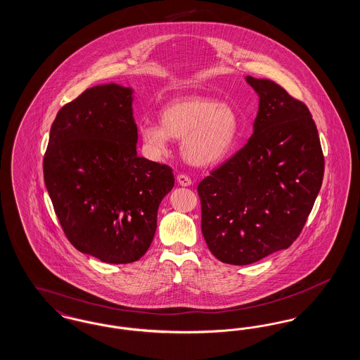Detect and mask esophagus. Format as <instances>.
<instances>
[{
	"mask_svg": "<svg viewBox=\"0 0 360 360\" xmlns=\"http://www.w3.org/2000/svg\"><path fill=\"white\" fill-rule=\"evenodd\" d=\"M176 181H178V184L181 186H190L191 185V179H190V176H188L186 174H179L176 176Z\"/></svg>",
	"mask_w": 360,
	"mask_h": 360,
	"instance_id": "esophagus-1",
	"label": "esophagus"
}]
</instances>
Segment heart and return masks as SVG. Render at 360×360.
<instances>
[{
	"label": "heart",
	"instance_id": "b5f03b06",
	"mask_svg": "<svg viewBox=\"0 0 360 360\" xmlns=\"http://www.w3.org/2000/svg\"><path fill=\"white\" fill-rule=\"evenodd\" d=\"M144 147L162 155L170 137L181 140V153L194 166H210L231 153L239 134V117L229 103L186 97L167 103L160 124L144 121L139 128Z\"/></svg>",
	"mask_w": 360,
	"mask_h": 360
}]
</instances>
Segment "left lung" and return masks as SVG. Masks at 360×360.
<instances>
[{"instance_id":"1","label":"left lung","mask_w":360,"mask_h":360,"mask_svg":"<svg viewBox=\"0 0 360 360\" xmlns=\"http://www.w3.org/2000/svg\"><path fill=\"white\" fill-rule=\"evenodd\" d=\"M245 79L259 94L254 134L197 188L207 248L236 266L290 247L324 176V155L308 106L271 79Z\"/></svg>"}]
</instances>
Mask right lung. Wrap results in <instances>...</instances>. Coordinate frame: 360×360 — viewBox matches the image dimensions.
Instances as JSON below:
<instances>
[{"mask_svg":"<svg viewBox=\"0 0 360 360\" xmlns=\"http://www.w3.org/2000/svg\"><path fill=\"white\" fill-rule=\"evenodd\" d=\"M132 89L85 90L52 122L44 184L70 243L106 263L136 262L150 248L172 167L136 154Z\"/></svg>","mask_w":360,"mask_h":360,"instance_id":"1","label":"right lung"}]
</instances>
